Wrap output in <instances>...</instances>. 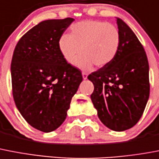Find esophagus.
<instances>
[{"label": "esophagus", "mask_w": 159, "mask_h": 159, "mask_svg": "<svg viewBox=\"0 0 159 159\" xmlns=\"http://www.w3.org/2000/svg\"><path fill=\"white\" fill-rule=\"evenodd\" d=\"M82 76H83L84 80H87L88 74L85 73V72H83V73H82Z\"/></svg>", "instance_id": "34e87169"}]
</instances>
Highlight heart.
Wrapping results in <instances>:
<instances>
[{
    "mask_svg": "<svg viewBox=\"0 0 159 159\" xmlns=\"http://www.w3.org/2000/svg\"><path fill=\"white\" fill-rule=\"evenodd\" d=\"M120 46V34L114 25L100 20H83L71 25L70 35L63 34L58 42L60 52L68 63L89 70L93 65L106 66L113 61ZM81 49H80V48Z\"/></svg>",
    "mask_w": 159,
    "mask_h": 159,
    "instance_id": "heart-1",
    "label": "heart"
}]
</instances>
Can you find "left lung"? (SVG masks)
<instances>
[{
    "label": "left lung",
    "instance_id": "left-lung-1",
    "mask_svg": "<svg viewBox=\"0 0 159 159\" xmlns=\"http://www.w3.org/2000/svg\"><path fill=\"white\" fill-rule=\"evenodd\" d=\"M120 46L113 61L88 76L94 86L93 104L102 123L115 131L133 127L149 97L148 62L132 29L116 17Z\"/></svg>",
    "mask_w": 159,
    "mask_h": 159
}]
</instances>
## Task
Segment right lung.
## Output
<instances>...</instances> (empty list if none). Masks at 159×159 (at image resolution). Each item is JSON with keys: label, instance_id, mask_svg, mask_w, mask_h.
Instances as JSON below:
<instances>
[{"label": "right lung", "instance_id": "right-lung-1", "mask_svg": "<svg viewBox=\"0 0 159 159\" xmlns=\"http://www.w3.org/2000/svg\"><path fill=\"white\" fill-rule=\"evenodd\" d=\"M74 20H48L35 25L18 42L11 61L15 105L29 125L46 133L64 122L83 80L80 70L67 63L58 47Z\"/></svg>", "mask_w": 159, "mask_h": 159}]
</instances>
